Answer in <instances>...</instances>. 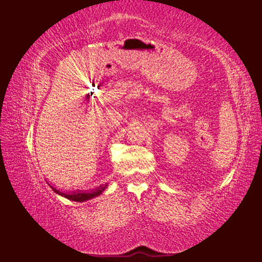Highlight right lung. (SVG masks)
I'll return each mask as SVG.
<instances>
[{
	"label": "right lung",
	"instance_id": "right-lung-1",
	"mask_svg": "<svg viewBox=\"0 0 262 262\" xmlns=\"http://www.w3.org/2000/svg\"><path fill=\"white\" fill-rule=\"evenodd\" d=\"M52 187V189L53 190L56 192V193H58V194H60V196H63V197H65V198H68V199H70V200H73V202H85V200H89V199H92V198H94V197H97V196H99V194H101L103 191H104V189L107 188V185H103V186H100V187H98L97 189H94L93 191H86V192H74V193H65V192H63V191H59L58 189H56L55 187H53V186H51Z\"/></svg>",
	"mask_w": 262,
	"mask_h": 262
}]
</instances>
